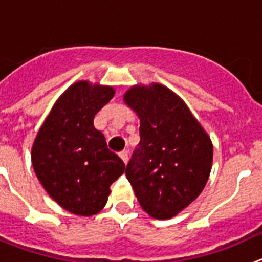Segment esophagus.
<instances>
[{
    "label": "esophagus",
    "instance_id": "obj_1",
    "mask_svg": "<svg viewBox=\"0 0 262 262\" xmlns=\"http://www.w3.org/2000/svg\"><path fill=\"white\" fill-rule=\"evenodd\" d=\"M120 158H121L122 162L126 164V163H128V160H129V152L126 151V150H124V151L120 152Z\"/></svg>",
    "mask_w": 262,
    "mask_h": 262
}]
</instances>
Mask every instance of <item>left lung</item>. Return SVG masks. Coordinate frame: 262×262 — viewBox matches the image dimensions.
<instances>
[{"mask_svg":"<svg viewBox=\"0 0 262 262\" xmlns=\"http://www.w3.org/2000/svg\"><path fill=\"white\" fill-rule=\"evenodd\" d=\"M124 102L140 119L141 136L126 178L148 215L172 218L201 194L209 180L210 137L183 99L163 84L132 86Z\"/></svg>","mask_w":262,"mask_h":262,"instance_id":"8db88e82","label":"left lung"}]
</instances>
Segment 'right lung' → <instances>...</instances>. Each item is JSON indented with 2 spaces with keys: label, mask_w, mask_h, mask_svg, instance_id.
<instances>
[{
  "label": "right lung",
  "mask_w": 262,
  "mask_h": 262,
  "mask_svg": "<svg viewBox=\"0 0 262 262\" xmlns=\"http://www.w3.org/2000/svg\"><path fill=\"white\" fill-rule=\"evenodd\" d=\"M114 95L112 86L73 83L56 100L32 145L39 181L51 199L75 215L91 216L102 210L111 184L125 169L94 126L95 115Z\"/></svg>",
  "instance_id": "1"
}]
</instances>
